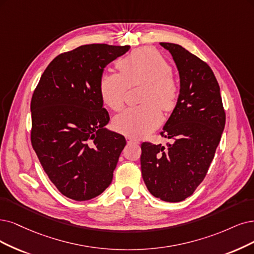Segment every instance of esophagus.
<instances>
[{
    "label": "esophagus",
    "instance_id": "obj_1",
    "mask_svg": "<svg viewBox=\"0 0 254 254\" xmlns=\"http://www.w3.org/2000/svg\"><path fill=\"white\" fill-rule=\"evenodd\" d=\"M127 142H134V143H139V141H138V140H137L136 138H134V137H130V136H127Z\"/></svg>",
    "mask_w": 254,
    "mask_h": 254
}]
</instances>
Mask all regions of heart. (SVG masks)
I'll use <instances>...</instances> for the list:
<instances>
[{
  "instance_id": "obj_1",
  "label": "heart",
  "mask_w": 254,
  "mask_h": 254,
  "mask_svg": "<svg viewBox=\"0 0 254 254\" xmlns=\"http://www.w3.org/2000/svg\"><path fill=\"white\" fill-rule=\"evenodd\" d=\"M118 73L103 74L99 81L100 95L106 105L119 111L125 105L128 87L141 84L140 100L143 103L130 107L114 119L119 132L129 136H142L155 129L162 121V112L173 110L180 88L171 65L163 56L149 48L130 52L117 63Z\"/></svg>"
}]
</instances>
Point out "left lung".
Instances as JSON below:
<instances>
[{
    "mask_svg": "<svg viewBox=\"0 0 254 254\" xmlns=\"http://www.w3.org/2000/svg\"><path fill=\"white\" fill-rule=\"evenodd\" d=\"M160 45L171 52L180 76L179 98L161 132L173 142H143L140 162L149 192L165 202H181L207 174L226 115L209 65L180 45Z\"/></svg>",
    "mask_w": 254,
    "mask_h": 254,
    "instance_id": "left-lung-1",
    "label": "left lung"
}]
</instances>
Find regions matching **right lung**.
I'll return each mask as SVG.
<instances>
[{"label": "right lung", "instance_id": "add662e5", "mask_svg": "<svg viewBox=\"0 0 254 254\" xmlns=\"http://www.w3.org/2000/svg\"><path fill=\"white\" fill-rule=\"evenodd\" d=\"M129 46L91 44L56 58L31 99V143L51 182L64 195L87 201L111 184L126 138L105 127L99 81L106 65Z\"/></svg>", "mask_w": 254, "mask_h": 254}]
</instances>
